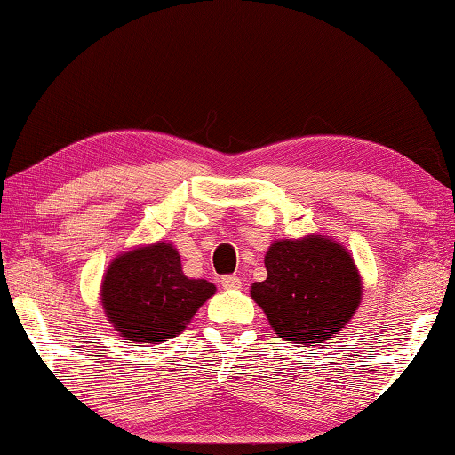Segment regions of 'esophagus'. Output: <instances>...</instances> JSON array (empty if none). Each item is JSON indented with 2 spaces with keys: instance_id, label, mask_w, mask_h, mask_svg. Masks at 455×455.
<instances>
[{
  "instance_id": "obj_1",
  "label": "esophagus",
  "mask_w": 455,
  "mask_h": 455,
  "mask_svg": "<svg viewBox=\"0 0 455 455\" xmlns=\"http://www.w3.org/2000/svg\"><path fill=\"white\" fill-rule=\"evenodd\" d=\"M220 284L227 291H238L243 287V279H241V276H236V275H227V276H222Z\"/></svg>"
}]
</instances>
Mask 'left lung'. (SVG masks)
Segmentation results:
<instances>
[{
	"instance_id": "obj_1",
	"label": "left lung",
	"mask_w": 455,
	"mask_h": 455,
	"mask_svg": "<svg viewBox=\"0 0 455 455\" xmlns=\"http://www.w3.org/2000/svg\"><path fill=\"white\" fill-rule=\"evenodd\" d=\"M267 279L251 287L275 333L292 343L327 341L361 303V275L345 246L323 235L275 241L265 255Z\"/></svg>"
}]
</instances>
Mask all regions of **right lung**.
I'll return each instance as SVG.
<instances>
[{
	"label": "right lung",
	"mask_w": 455,
	"mask_h": 455,
	"mask_svg": "<svg viewBox=\"0 0 455 455\" xmlns=\"http://www.w3.org/2000/svg\"><path fill=\"white\" fill-rule=\"evenodd\" d=\"M214 292L212 283L188 279L179 251L160 241L114 259L100 301L124 341L160 343L179 335Z\"/></svg>",
	"instance_id": "add662e5"
}]
</instances>
